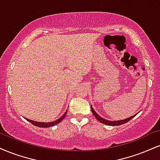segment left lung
<instances>
[{
  "label": "left lung",
  "instance_id": "1",
  "mask_svg": "<svg viewBox=\"0 0 160 160\" xmlns=\"http://www.w3.org/2000/svg\"><path fill=\"white\" fill-rule=\"evenodd\" d=\"M91 109H92V113H93V115H95V117L96 118L98 119V122L103 123V124H104L109 125V126H118V125L124 124H125V123L128 122L130 120H131V119H132V118H133V117H135L136 115L138 114V113H137V114L132 115V116L130 117V118H126V119H124V120H119V121H108V120H106V119H104V118H101V117L100 116V115H98V114H97V112H95V110H94L93 107H92V105H91Z\"/></svg>",
  "mask_w": 160,
  "mask_h": 160
}]
</instances>
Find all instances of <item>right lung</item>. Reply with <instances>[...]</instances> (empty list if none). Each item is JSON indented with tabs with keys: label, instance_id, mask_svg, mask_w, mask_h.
Returning a JSON list of instances; mask_svg holds the SVG:
<instances>
[{
	"label": "right lung",
	"instance_id": "obj_1",
	"mask_svg": "<svg viewBox=\"0 0 160 160\" xmlns=\"http://www.w3.org/2000/svg\"><path fill=\"white\" fill-rule=\"evenodd\" d=\"M67 111L65 112L64 114L62 115V116H61L59 119H57V120L53 121V122H35V121L30 120V119H28L26 118H24L26 119V120H28L29 122L31 123L32 124L35 125V126L39 127V128H49V127H53V126H54V125L60 123L65 118V115H66V114H67Z\"/></svg>",
	"mask_w": 160,
	"mask_h": 160
}]
</instances>
